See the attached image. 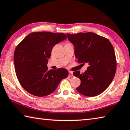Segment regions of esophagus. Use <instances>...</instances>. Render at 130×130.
Returning a JSON list of instances; mask_svg holds the SVG:
<instances>
[{"instance_id":"1","label":"esophagus","mask_w":130,"mask_h":130,"mask_svg":"<svg viewBox=\"0 0 130 130\" xmlns=\"http://www.w3.org/2000/svg\"><path fill=\"white\" fill-rule=\"evenodd\" d=\"M69 77H73V72H69Z\"/></svg>"}]
</instances>
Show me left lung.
<instances>
[{"label": "left lung", "mask_w": 130, "mask_h": 130, "mask_svg": "<svg viewBox=\"0 0 130 130\" xmlns=\"http://www.w3.org/2000/svg\"><path fill=\"white\" fill-rule=\"evenodd\" d=\"M67 35L74 46L78 62L89 65L84 73L73 72L81 79L77 90L87 96L101 94L111 83L116 72V57L112 44L105 37L93 32Z\"/></svg>", "instance_id": "obj_1"}]
</instances>
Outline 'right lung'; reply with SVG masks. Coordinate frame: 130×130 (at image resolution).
Wrapping results in <instances>:
<instances>
[{
  "instance_id": "obj_1",
  "label": "right lung",
  "mask_w": 130,
  "mask_h": 130,
  "mask_svg": "<svg viewBox=\"0 0 130 130\" xmlns=\"http://www.w3.org/2000/svg\"><path fill=\"white\" fill-rule=\"evenodd\" d=\"M67 39L62 33L34 32L27 35L14 53L16 76L22 87L37 96L52 93L59 83L68 76L64 68L48 70V58L53 46Z\"/></svg>"
}]
</instances>
